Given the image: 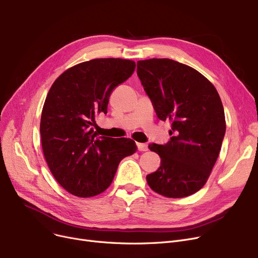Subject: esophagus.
Here are the masks:
<instances>
[{
	"label": "esophagus",
	"mask_w": 258,
	"mask_h": 258,
	"mask_svg": "<svg viewBox=\"0 0 258 258\" xmlns=\"http://www.w3.org/2000/svg\"><path fill=\"white\" fill-rule=\"evenodd\" d=\"M137 146H138V150L140 152H146L148 150V146L145 143H137Z\"/></svg>",
	"instance_id": "obj_1"
}]
</instances>
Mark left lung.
Masks as SVG:
<instances>
[{
	"instance_id": "8db88e82",
	"label": "left lung",
	"mask_w": 258,
	"mask_h": 258,
	"mask_svg": "<svg viewBox=\"0 0 258 258\" xmlns=\"http://www.w3.org/2000/svg\"><path fill=\"white\" fill-rule=\"evenodd\" d=\"M137 74L158 118L171 123L166 144L148 145L161 165L146 175L147 184L166 198L194 195L206 184L225 136L220 95L204 75L172 59L139 60Z\"/></svg>"
}]
</instances>
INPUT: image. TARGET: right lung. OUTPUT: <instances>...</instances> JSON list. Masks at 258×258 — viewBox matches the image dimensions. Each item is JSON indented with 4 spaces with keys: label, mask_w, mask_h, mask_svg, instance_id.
I'll use <instances>...</instances> for the list:
<instances>
[{
    "label": "right lung",
    "mask_w": 258,
    "mask_h": 258,
    "mask_svg": "<svg viewBox=\"0 0 258 258\" xmlns=\"http://www.w3.org/2000/svg\"><path fill=\"white\" fill-rule=\"evenodd\" d=\"M136 63L122 58H95L75 64L51 86L40 118V139L53 177L79 198L103 192L120 161L137 151L127 138L98 137L95 117L107 112L114 88L125 81Z\"/></svg>",
    "instance_id": "obj_1"
}]
</instances>
